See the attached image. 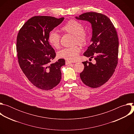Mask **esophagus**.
I'll use <instances>...</instances> for the list:
<instances>
[{
    "label": "esophagus",
    "mask_w": 134,
    "mask_h": 134,
    "mask_svg": "<svg viewBox=\"0 0 134 134\" xmlns=\"http://www.w3.org/2000/svg\"><path fill=\"white\" fill-rule=\"evenodd\" d=\"M71 64V62H69V61H68V60H66V65H69V64Z\"/></svg>",
    "instance_id": "34e87169"
}]
</instances>
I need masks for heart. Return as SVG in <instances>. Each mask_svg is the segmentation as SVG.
<instances>
[{
    "label": "heart",
    "mask_w": 134,
    "mask_h": 134,
    "mask_svg": "<svg viewBox=\"0 0 134 134\" xmlns=\"http://www.w3.org/2000/svg\"><path fill=\"white\" fill-rule=\"evenodd\" d=\"M62 29L65 32L74 35L73 38L74 44L79 43L85 45L87 41V35L84 31L83 25L79 22L75 20H70L66 23ZM48 40L50 44L55 48L60 46V35L55 30L51 31L48 35ZM81 49L78 45L72 47L65 48L58 52V56L60 58L65 59L68 61L74 62L78 59Z\"/></svg>",
    "instance_id": "b5f03b06"
}]
</instances>
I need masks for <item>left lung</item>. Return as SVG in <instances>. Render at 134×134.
Segmentation results:
<instances>
[{"instance_id": "1", "label": "left lung", "mask_w": 134, "mask_h": 134, "mask_svg": "<svg viewBox=\"0 0 134 134\" xmlns=\"http://www.w3.org/2000/svg\"><path fill=\"white\" fill-rule=\"evenodd\" d=\"M76 18L87 21L92 24V43L83 55L94 58L96 63L83 62L84 69L80 73V77L86 85L97 88L108 81L117 66L119 51L117 32L111 20L104 14L87 12Z\"/></svg>"}]
</instances>
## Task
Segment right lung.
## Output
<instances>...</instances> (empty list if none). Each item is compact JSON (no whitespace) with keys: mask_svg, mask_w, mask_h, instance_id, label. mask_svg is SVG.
I'll use <instances>...</instances> for the list:
<instances>
[{"mask_svg":"<svg viewBox=\"0 0 134 134\" xmlns=\"http://www.w3.org/2000/svg\"><path fill=\"white\" fill-rule=\"evenodd\" d=\"M64 17L36 16L23 25L17 36L18 62L22 70L36 87L48 91L58 85L62 79L60 68L65 65L64 59L50 62L55 52L48 41L49 32L59 25Z\"/></svg>","mask_w":134,"mask_h":134,"instance_id":"obj_1","label":"right lung"}]
</instances>
